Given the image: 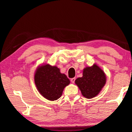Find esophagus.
I'll return each instance as SVG.
<instances>
[{"label": "esophagus", "instance_id": "obj_1", "mask_svg": "<svg viewBox=\"0 0 132 132\" xmlns=\"http://www.w3.org/2000/svg\"><path fill=\"white\" fill-rule=\"evenodd\" d=\"M75 80H76L75 78H72V79H71L70 81H71V82H73V83H74V82H75Z\"/></svg>", "mask_w": 132, "mask_h": 132}]
</instances>
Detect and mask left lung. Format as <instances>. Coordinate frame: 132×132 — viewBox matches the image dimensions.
I'll list each match as a JSON object with an SVG mask.
<instances>
[{
	"instance_id": "obj_1",
	"label": "left lung",
	"mask_w": 132,
	"mask_h": 132,
	"mask_svg": "<svg viewBox=\"0 0 132 132\" xmlns=\"http://www.w3.org/2000/svg\"><path fill=\"white\" fill-rule=\"evenodd\" d=\"M82 95L87 98H92L98 94L106 82V77L103 70L97 64L87 67L83 70L82 77L76 80Z\"/></svg>"
}]
</instances>
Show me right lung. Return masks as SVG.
<instances>
[{
  "label": "right lung",
  "instance_id": "right-lung-1",
  "mask_svg": "<svg viewBox=\"0 0 132 132\" xmlns=\"http://www.w3.org/2000/svg\"><path fill=\"white\" fill-rule=\"evenodd\" d=\"M34 80L40 94L51 101L59 99L64 88L70 83V80L65 75L61 73L59 69L50 64L37 69Z\"/></svg>",
  "mask_w": 132,
  "mask_h": 132
}]
</instances>
